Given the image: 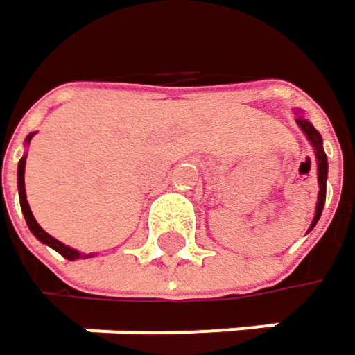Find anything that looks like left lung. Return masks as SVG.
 I'll list each match as a JSON object with an SVG mask.
<instances>
[{
	"label": "left lung",
	"mask_w": 355,
	"mask_h": 355,
	"mask_svg": "<svg viewBox=\"0 0 355 355\" xmlns=\"http://www.w3.org/2000/svg\"><path fill=\"white\" fill-rule=\"evenodd\" d=\"M297 123L299 128L305 132V136L309 138V142L315 150V158H317V180H319V197H317V207H315V217H313V223H311V230L315 227V223L319 221L321 213H323V205H325V184H327V154L323 150V140H321V134L313 128V123L305 119V117H297Z\"/></svg>",
	"instance_id": "obj_1"
}]
</instances>
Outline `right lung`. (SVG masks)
Returning <instances> with one entry per match:
<instances>
[{
  "mask_svg": "<svg viewBox=\"0 0 355 355\" xmlns=\"http://www.w3.org/2000/svg\"><path fill=\"white\" fill-rule=\"evenodd\" d=\"M30 140H32V134L26 138V142L30 144ZM24 168H26V156L17 162V193H19V205H21V213H24V217H26V223H28V227H30V232L40 240L42 243H46L50 245L52 250H56L60 256H64L67 260H77V258H85V254L81 252H77V250H73V248H69V245H64L62 242H58V240H54L52 236H49L40 225H38V221L34 219V215H32V211H30V205H28V199H26V184H24Z\"/></svg>",
  "mask_w": 355,
  "mask_h": 355,
  "instance_id": "1",
  "label": "right lung"
}]
</instances>
